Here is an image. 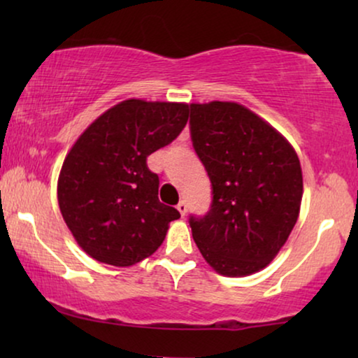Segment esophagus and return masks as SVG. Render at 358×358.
Segmentation results:
<instances>
[{
    "label": "esophagus",
    "instance_id": "obj_1",
    "mask_svg": "<svg viewBox=\"0 0 358 358\" xmlns=\"http://www.w3.org/2000/svg\"><path fill=\"white\" fill-rule=\"evenodd\" d=\"M176 208H178L179 213L184 217V215L187 213V203H185V200H180V202L178 203V207H176Z\"/></svg>",
    "mask_w": 358,
    "mask_h": 358
}]
</instances>
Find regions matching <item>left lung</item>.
I'll list each match as a JSON object with an SVG mask.
<instances>
[{"label": "left lung", "instance_id": "8db88e82", "mask_svg": "<svg viewBox=\"0 0 358 358\" xmlns=\"http://www.w3.org/2000/svg\"><path fill=\"white\" fill-rule=\"evenodd\" d=\"M190 138L212 182V205L190 215L194 241L222 275L261 271L300 213V159L278 131L236 102L190 104Z\"/></svg>", "mask_w": 358, "mask_h": 358}]
</instances>
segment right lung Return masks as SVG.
Here are the masks:
<instances>
[{"mask_svg":"<svg viewBox=\"0 0 358 358\" xmlns=\"http://www.w3.org/2000/svg\"><path fill=\"white\" fill-rule=\"evenodd\" d=\"M189 106L129 99L106 110L73 145L58 178V205L76 243L96 261L129 267L164 241L178 210L159 202L146 158L187 124Z\"/></svg>","mask_w":358,"mask_h":358,"instance_id":"1","label":"right lung"}]
</instances>
